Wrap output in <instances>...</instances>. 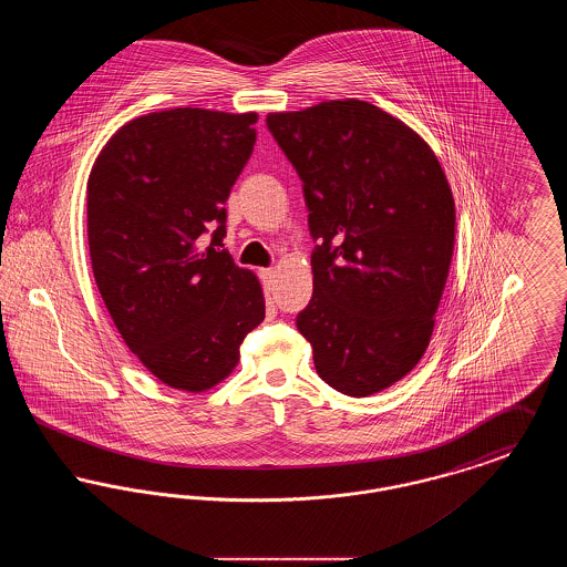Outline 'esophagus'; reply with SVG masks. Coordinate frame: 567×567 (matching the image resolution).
<instances>
[{"instance_id": "obj_1", "label": "esophagus", "mask_w": 567, "mask_h": 567, "mask_svg": "<svg viewBox=\"0 0 567 567\" xmlns=\"http://www.w3.org/2000/svg\"><path fill=\"white\" fill-rule=\"evenodd\" d=\"M259 278H261V285H264V291L270 293L274 291V285H276V270H259Z\"/></svg>"}]
</instances>
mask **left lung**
<instances>
[{
    "mask_svg": "<svg viewBox=\"0 0 567 567\" xmlns=\"http://www.w3.org/2000/svg\"><path fill=\"white\" fill-rule=\"evenodd\" d=\"M308 208L312 299L297 315L319 377L365 398L423 357L444 291L455 202L423 137L368 102L271 112Z\"/></svg>",
    "mask_w": 567,
    "mask_h": 567,
    "instance_id": "left-lung-1",
    "label": "left lung"
}]
</instances>
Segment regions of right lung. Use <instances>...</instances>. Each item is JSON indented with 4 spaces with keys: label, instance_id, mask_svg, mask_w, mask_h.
Returning a JSON list of instances; mask_svg holds the SVG:
<instances>
[{
    "label": "right lung",
    "instance_id": "right-lung-1",
    "mask_svg": "<svg viewBox=\"0 0 567 567\" xmlns=\"http://www.w3.org/2000/svg\"><path fill=\"white\" fill-rule=\"evenodd\" d=\"M257 114L151 112L110 137L86 185L97 289L142 365L206 391L240 361L266 299L223 248L225 202L252 155Z\"/></svg>",
    "mask_w": 567,
    "mask_h": 567
}]
</instances>
